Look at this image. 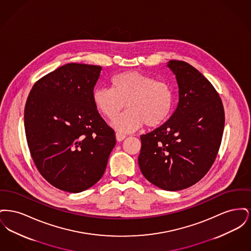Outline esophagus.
Listing matches in <instances>:
<instances>
[{"label":"esophagus","mask_w":251,"mask_h":251,"mask_svg":"<svg viewBox=\"0 0 251 251\" xmlns=\"http://www.w3.org/2000/svg\"><path fill=\"white\" fill-rule=\"evenodd\" d=\"M116 138H117L118 141H122V140H124L126 138V135L123 134V133H120V132H117L116 133Z\"/></svg>","instance_id":"1"}]
</instances>
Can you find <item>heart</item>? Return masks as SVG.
Wrapping results in <instances>:
<instances>
[{
    "mask_svg": "<svg viewBox=\"0 0 251 251\" xmlns=\"http://www.w3.org/2000/svg\"><path fill=\"white\" fill-rule=\"evenodd\" d=\"M112 88L97 87L92 100L97 110L108 120H115L126 107L128 110L113 123L121 132L136 131L144 124L155 128L167 121L174 105V92L166 82L142 72H124L111 79Z\"/></svg>",
    "mask_w": 251,
    "mask_h": 251,
    "instance_id": "obj_1",
    "label": "heart"
}]
</instances>
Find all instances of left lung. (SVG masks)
Wrapping results in <instances>:
<instances>
[{
	"mask_svg": "<svg viewBox=\"0 0 251 251\" xmlns=\"http://www.w3.org/2000/svg\"><path fill=\"white\" fill-rule=\"evenodd\" d=\"M179 102L166 123L142 134L138 165L156 186L178 191L202 179L213 166L222 140L225 113L215 87L186 62L170 60Z\"/></svg>",
	"mask_w": 251,
	"mask_h": 251,
	"instance_id": "8db88e82",
	"label": "left lung"
}]
</instances>
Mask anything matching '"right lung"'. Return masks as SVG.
<instances>
[{
    "label": "right lung",
    "instance_id": "obj_1",
    "mask_svg": "<svg viewBox=\"0 0 251 251\" xmlns=\"http://www.w3.org/2000/svg\"><path fill=\"white\" fill-rule=\"evenodd\" d=\"M102 68L70 63L34 84L24 128L37 170L52 186L80 193L102 177L116 145L92 100Z\"/></svg>",
    "mask_w": 251,
    "mask_h": 251
}]
</instances>
